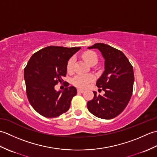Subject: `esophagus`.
Wrapping results in <instances>:
<instances>
[{
	"instance_id": "esophagus-1",
	"label": "esophagus",
	"mask_w": 157,
	"mask_h": 157,
	"mask_svg": "<svg viewBox=\"0 0 157 157\" xmlns=\"http://www.w3.org/2000/svg\"><path fill=\"white\" fill-rule=\"evenodd\" d=\"M78 92H79V93H84V90L78 89Z\"/></svg>"
}]
</instances>
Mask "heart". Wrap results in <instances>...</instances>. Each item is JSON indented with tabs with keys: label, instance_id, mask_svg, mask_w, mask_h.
<instances>
[{
	"label": "heart",
	"instance_id": "1",
	"mask_svg": "<svg viewBox=\"0 0 157 157\" xmlns=\"http://www.w3.org/2000/svg\"><path fill=\"white\" fill-rule=\"evenodd\" d=\"M82 56L83 59L88 65H90L92 63H96V62H97V56H96L95 52L92 51L85 52L84 53H83ZM75 63V59L74 56H72L68 60L67 63V70L69 73H71L73 71ZM94 76L92 74L77 75L73 78L72 83L77 88L85 89L88 87L90 83L94 80Z\"/></svg>",
	"mask_w": 157,
	"mask_h": 157
}]
</instances>
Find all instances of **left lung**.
<instances>
[{
    "instance_id": "obj_1",
    "label": "left lung",
    "mask_w": 157,
    "mask_h": 157,
    "mask_svg": "<svg viewBox=\"0 0 157 157\" xmlns=\"http://www.w3.org/2000/svg\"><path fill=\"white\" fill-rule=\"evenodd\" d=\"M88 49H98L105 59V71L96 86L105 92L94 96L87 103L88 111L94 116L111 119L119 115L128 105L132 94L134 69L123 53L104 43H96Z\"/></svg>"
}]
</instances>
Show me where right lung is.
<instances>
[{
    "label": "right lung",
    "mask_w": 157,
    "mask_h": 157,
    "mask_svg": "<svg viewBox=\"0 0 157 157\" xmlns=\"http://www.w3.org/2000/svg\"><path fill=\"white\" fill-rule=\"evenodd\" d=\"M80 47L50 46L33 55L24 69V79L28 101L39 114L56 117L69 110L77 90L69 86L56 91L55 86L67 73L68 60ZM67 85L66 86H68Z\"/></svg>",
    "instance_id": "right-lung-1"
}]
</instances>
